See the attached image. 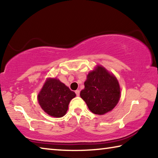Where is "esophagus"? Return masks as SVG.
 <instances>
[{
  "label": "esophagus",
  "instance_id": "34e87169",
  "mask_svg": "<svg viewBox=\"0 0 158 158\" xmlns=\"http://www.w3.org/2000/svg\"><path fill=\"white\" fill-rule=\"evenodd\" d=\"M75 93H76L77 96H79V95H80V91H79V90H75Z\"/></svg>",
  "mask_w": 158,
  "mask_h": 158
}]
</instances>
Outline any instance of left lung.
Listing matches in <instances>:
<instances>
[{
    "label": "left lung",
    "instance_id": "8db88e82",
    "mask_svg": "<svg viewBox=\"0 0 158 158\" xmlns=\"http://www.w3.org/2000/svg\"><path fill=\"white\" fill-rule=\"evenodd\" d=\"M84 85L80 96L93 114H105L111 111L118 102L121 97L118 81L113 74L102 65H98L90 72Z\"/></svg>",
    "mask_w": 158,
    "mask_h": 158
}]
</instances>
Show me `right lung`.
Returning a JSON list of instances; mask_svg holds the SVG:
<instances>
[{"mask_svg":"<svg viewBox=\"0 0 158 158\" xmlns=\"http://www.w3.org/2000/svg\"><path fill=\"white\" fill-rule=\"evenodd\" d=\"M76 96L75 93L56 78L45 81L37 95L41 108L49 116L60 118L65 116L69 102Z\"/></svg>","mask_w":158,"mask_h":158,"instance_id":"right-lung-1","label":"right lung"}]
</instances>
